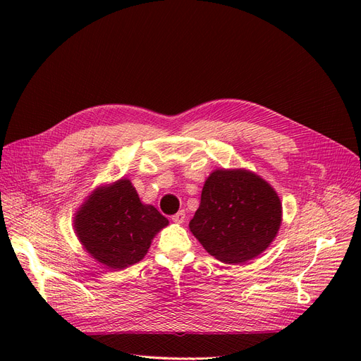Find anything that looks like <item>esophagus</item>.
<instances>
[{
	"label": "esophagus",
	"mask_w": 361,
	"mask_h": 361,
	"mask_svg": "<svg viewBox=\"0 0 361 361\" xmlns=\"http://www.w3.org/2000/svg\"><path fill=\"white\" fill-rule=\"evenodd\" d=\"M171 219H173L176 224H183L184 219H185V212L184 211H178L177 214H174L173 216H171Z\"/></svg>",
	"instance_id": "34e87169"
}]
</instances>
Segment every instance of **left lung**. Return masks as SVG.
<instances>
[{
    "label": "left lung",
    "instance_id": "1",
    "mask_svg": "<svg viewBox=\"0 0 361 361\" xmlns=\"http://www.w3.org/2000/svg\"><path fill=\"white\" fill-rule=\"evenodd\" d=\"M281 216V200L267 181L245 169H216L188 226L207 253L235 264L267 250Z\"/></svg>",
    "mask_w": 361,
    "mask_h": 361
}]
</instances>
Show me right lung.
Masks as SVG:
<instances>
[{
  "instance_id": "right-lung-1",
  "label": "right lung",
  "mask_w": 361,
  "mask_h": 361,
  "mask_svg": "<svg viewBox=\"0 0 361 361\" xmlns=\"http://www.w3.org/2000/svg\"><path fill=\"white\" fill-rule=\"evenodd\" d=\"M168 219L152 204H143L126 178L94 190L74 218L79 240L98 262L124 269L145 257L155 234Z\"/></svg>"
}]
</instances>
